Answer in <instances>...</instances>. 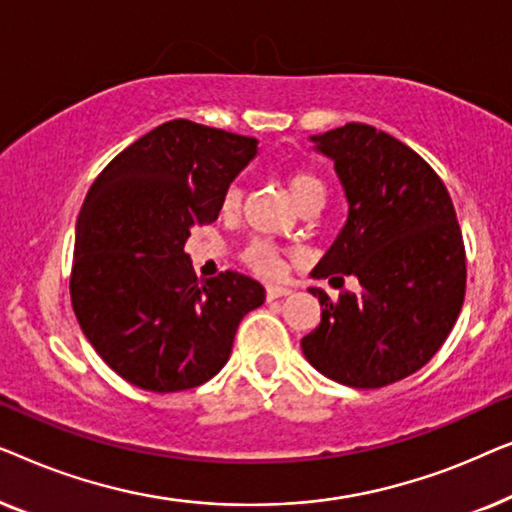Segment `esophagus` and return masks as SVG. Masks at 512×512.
Here are the masks:
<instances>
[{
	"label": "esophagus",
	"instance_id": "esophagus-1",
	"mask_svg": "<svg viewBox=\"0 0 512 512\" xmlns=\"http://www.w3.org/2000/svg\"><path fill=\"white\" fill-rule=\"evenodd\" d=\"M289 293H291V289H286V286H279V284H268V286H265V296H268V300L289 296Z\"/></svg>",
	"mask_w": 512,
	"mask_h": 512
}]
</instances>
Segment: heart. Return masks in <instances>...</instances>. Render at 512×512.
Returning a JSON list of instances; mask_svg holds the SVG:
<instances>
[{
    "mask_svg": "<svg viewBox=\"0 0 512 512\" xmlns=\"http://www.w3.org/2000/svg\"><path fill=\"white\" fill-rule=\"evenodd\" d=\"M286 186H289L293 200H296V205L300 209L317 205V202L319 205H324L326 186L317 174L307 170H291L286 174ZM240 202H242L240 188L230 186L221 198V212L235 214L237 209H240ZM240 256L251 270L261 272V275H277L279 268H282V254H279V249L272 242L263 240V237H254V240L244 244Z\"/></svg>",
    "mask_w": 512,
    "mask_h": 512,
    "instance_id": "heart-1",
    "label": "heart"
}]
</instances>
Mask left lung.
I'll return each instance as SVG.
<instances>
[{
	"label": "left lung",
	"mask_w": 512,
	"mask_h": 512,
	"mask_svg": "<svg viewBox=\"0 0 512 512\" xmlns=\"http://www.w3.org/2000/svg\"><path fill=\"white\" fill-rule=\"evenodd\" d=\"M333 158L347 223L312 277L354 275L361 293L310 289L321 324L300 340L321 375L380 389L417 373L443 347L466 296V249L443 179L387 132L347 123L312 137Z\"/></svg>",
	"instance_id": "8db88e82"
}]
</instances>
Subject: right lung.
<instances>
[{
	"label": "right lung",
	"instance_id": "obj_1",
	"mask_svg": "<svg viewBox=\"0 0 512 512\" xmlns=\"http://www.w3.org/2000/svg\"><path fill=\"white\" fill-rule=\"evenodd\" d=\"M256 139L167 121L118 153L76 221L69 293L83 335L139 389L200 387L226 366L244 314L265 289L242 272L198 279L184 251L195 226L219 219L230 181Z\"/></svg>",
	"mask_w": 512,
	"mask_h": 512
}]
</instances>
